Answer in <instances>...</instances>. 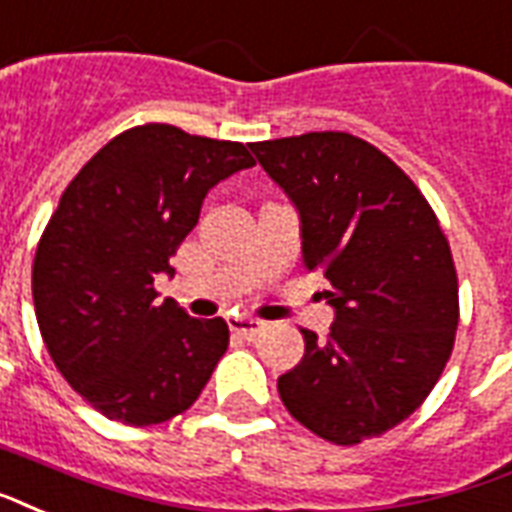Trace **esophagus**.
Here are the masks:
<instances>
[{"label": "esophagus", "instance_id": "obj_1", "mask_svg": "<svg viewBox=\"0 0 512 512\" xmlns=\"http://www.w3.org/2000/svg\"><path fill=\"white\" fill-rule=\"evenodd\" d=\"M230 330L236 335H241L244 341H255L257 335L265 333V322H260V319H252V317H233L228 322Z\"/></svg>", "mask_w": 512, "mask_h": 512}]
</instances>
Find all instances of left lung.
<instances>
[{"instance_id":"left-lung-1","label":"left lung","mask_w":512,"mask_h":512,"mask_svg":"<svg viewBox=\"0 0 512 512\" xmlns=\"http://www.w3.org/2000/svg\"><path fill=\"white\" fill-rule=\"evenodd\" d=\"M300 220L308 271L333 308L327 338L300 330L303 360L279 395L319 438L354 446L408 419L454 349L451 249L419 187L373 144L341 131L249 144Z\"/></svg>"}]
</instances>
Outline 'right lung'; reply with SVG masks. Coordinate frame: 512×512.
Here are the masks:
<instances>
[{"mask_svg": "<svg viewBox=\"0 0 512 512\" xmlns=\"http://www.w3.org/2000/svg\"><path fill=\"white\" fill-rule=\"evenodd\" d=\"M252 166L244 144L150 123L104 144L61 195L34 255V311L61 376L107 419L187 411L228 349L225 319L155 303L152 282L174 276L206 193Z\"/></svg>", "mask_w": 512, "mask_h": 512, "instance_id": "obj_1", "label": "right lung"}]
</instances>
